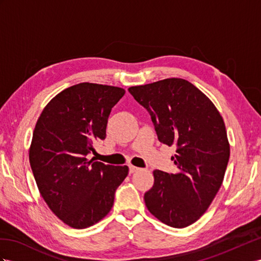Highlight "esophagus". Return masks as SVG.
<instances>
[{"label": "esophagus", "instance_id": "obj_1", "mask_svg": "<svg viewBox=\"0 0 261 261\" xmlns=\"http://www.w3.org/2000/svg\"><path fill=\"white\" fill-rule=\"evenodd\" d=\"M138 170H139V168H137V166L132 165V164L129 165V171H130V173H135V172H137Z\"/></svg>", "mask_w": 261, "mask_h": 261}]
</instances>
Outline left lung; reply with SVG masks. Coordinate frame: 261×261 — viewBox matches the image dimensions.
I'll return each mask as SVG.
<instances>
[{
    "mask_svg": "<svg viewBox=\"0 0 261 261\" xmlns=\"http://www.w3.org/2000/svg\"><path fill=\"white\" fill-rule=\"evenodd\" d=\"M150 113L158 139L175 145V174L153 171L154 184L144 194L153 216L184 228L203 215L222 186L230 149L224 120L198 88L168 78L128 89Z\"/></svg>",
    "mask_w": 261,
    "mask_h": 261,
    "instance_id": "8db88e82",
    "label": "left lung"
}]
</instances>
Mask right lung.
Returning a JSON list of instances; mask_svg holds the SVG:
<instances>
[{
  "label": "right lung",
  "instance_id": "right-lung-1",
  "mask_svg": "<svg viewBox=\"0 0 261 261\" xmlns=\"http://www.w3.org/2000/svg\"><path fill=\"white\" fill-rule=\"evenodd\" d=\"M119 87L82 83L53 98L39 116L30 148L37 188L50 211L72 228L101 220L129 168L88 159L92 143L105 140L112 107L124 95Z\"/></svg>",
  "mask_w": 261,
  "mask_h": 261
}]
</instances>
